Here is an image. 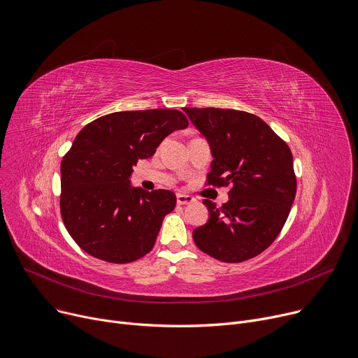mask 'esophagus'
Here are the masks:
<instances>
[{
	"label": "esophagus",
	"mask_w": 358,
	"mask_h": 358,
	"mask_svg": "<svg viewBox=\"0 0 358 358\" xmlns=\"http://www.w3.org/2000/svg\"><path fill=\"white\" fill-rule=\"evenodd\" d=\"M194 201V197L190 196V194H182V193H178L177 194V203L178 205H190Z\"/></svg>",
	"instance_id": "34e87169"
}]
</instances>
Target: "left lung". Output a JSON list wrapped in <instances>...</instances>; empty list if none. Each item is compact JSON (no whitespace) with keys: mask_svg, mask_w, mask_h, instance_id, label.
<instances>
[{"mask_svg":"<svg viewBox=\"0 0 358 358\" xmlns=\"http://www.w3.org/2000/svg\"><path fill=\"white\" fill-rule=\"evenodd\" d=\"M182 111L209 142L208 184H232L222 206L203 200L209 221L193 231L196 245L227 263L260 255L281 232L297 192L288 145L253 114L221 108Z\"/></svg>","mask_w":358,"mask_h":358,"instance_id":"left-lung-1","label":"left lung"}]
</instances>
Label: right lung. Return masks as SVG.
Listing matches in <instances>:
<instances>
[{"mask_svg": "<svg viewBox=\"0 0 358 358\" xmlns=\"http://www.w3.org/2000/svg\"><path fill=\"white\" fill-rule=\"evenodd\" d=\"M189 126L177 110L121 111L89 122L61 161L59 209L71 238L87 255L130 263L148 255L177 197L131 187L138 159Z\"/></svg>", "mask_w": 358, "mask_h": 358, "instance_id": "1", "label": "right lung"}]
</instances>
